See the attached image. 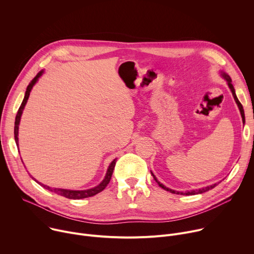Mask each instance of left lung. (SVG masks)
I'll list each match as a JSON object with an SVG mask.
<instances>
[{
    "label": "left lung",
    "mask_w": 254,
    "mask_h": 254,
    "mask_svg": "<svg viewBox=\"0 0 254 254\" xmlns=\"http://www.w3.org/2000/svg\"><path fill=\"white\" fill-rule=\"evenodd\" d=\"M222 76L227 80V82H228V86H229V88H230V90H231V92H232V95H233V97H234V100H235V102H236V104L238 105V108H239V110H240V113H241V117H242V121H243V123L245 122V116H244V110H243V107H242V105H241V103L239 102V100L237 99V97H236V94H235V90H234V87H233V84H232V79H231V77L227 74V73H222ZM152 174V173H151ZM152 176H153V178H154V180H155V182L158 184V186L160 187V188H162L163 190H167V191H171V192H173V193H177V194H186V195H190V194H196V193H202V192H205V191H207V190H211V189H213V188H215L216 186H217V184H214V185H212V186H208V187H206V188H203V189H199V190H190V191H187V192H183V191H177V190H171V189H168V188H166V187H164L162 184H160L158 181H157V179L154 177V175L152 174Z\"/></svg>",
    "instance_id": "left-lung-1"
}]
</instances>
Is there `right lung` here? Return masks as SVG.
Here are the masks:
<instances>
[{
  "label": "right lung",
  "mask_w": 254,
  "mask_h": 254,
  "mask_svg": "<svg viewBox=\"0 0 254 254\" xmlns=\"http://www.w3.org/2000/svg\"><path fill=\"white\" fill-rule=\"evenodd\" d=\"M43 73V71H39L35 77L31 80V82L28 84V87L26 89V93H25V97L23 99V102L17 112V115H16V119H15V127H14V135H15V141H16V144L18 145V130H19V123H20V119H21V115H22V112L24 110V107L27 103V100L28 98H29V95H30V92L33 88V86L35 84V82L37 81V79L39 78V76ZM115 164H116V159L113 160L111 162V164L109 165V168L107 171V174H106V177L105 179L103 180V182L93 188V189H90V190H64V189H53V188H50V187H47L43 184H40L44 189L50 190V191H53L55 193H58L60 195H63V196H65V198L67 199H72V200H79V199H84V198H89V196H93L95 194H97L98 192L102 191L107 186L108 184L110 183V180L112 178V174H113V171H114V167H115ZM36 181V180H35ZM38 183V182H37Z\"/></svg>",
  "instance_id": "add662e5"
}]
</instances>
